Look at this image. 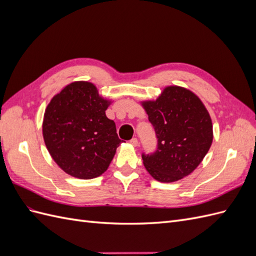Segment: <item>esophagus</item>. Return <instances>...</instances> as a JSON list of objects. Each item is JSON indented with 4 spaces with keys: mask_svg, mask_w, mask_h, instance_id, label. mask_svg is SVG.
<instances>
[{
    "mask_svg": "<svg viewBox=\"0 0 256 256\" xmlns=\"http://www.w3.org/2000/svg\"><path fill=\"white\" fill-rule=\"evenodd\" d=\"M130 144L132 145V146H138V138H131V140H130Z\"/></svg>",
    "mask_w": 256,
    "mask_h": 256,
    "instance_id": "34e87169",
    "label": "esophagus"
}]
</instances>
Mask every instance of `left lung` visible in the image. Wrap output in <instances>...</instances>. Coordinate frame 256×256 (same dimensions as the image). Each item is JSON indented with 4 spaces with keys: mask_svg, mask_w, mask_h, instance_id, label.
Returning <instances> with one entry per match:
<instances>
[{
    "mask_svg": "<svg viewBox=\"0 0 256 256\" xmlns=\"http://www.w3.org/2000/svg\"><path fill=\"white\" fill-rule=\"evenodd\" d=\"M158 138L157 150L142 154L154 180L173 182L191 174L212 143V124L205 106L187 88L168 86L154 102H142Z\"/></svg>",
    "mask_w": 256,
    "mask_h": 256,
    "instance_id": "1",
    "label": "left lung"
}]
</instances>
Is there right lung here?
I'll list each match as a JSON object with an SVG mask.
<instances>
[{"mask_svg": "<svg viewBox=\"0 0 256 256\" xmlns=\"http://www.w3.org/2000/svg\"><path fill=\"white\" fill-rule=\"evenodd\" d=\"M109 104L94 84L85 81L68 84L51 99L44 115V140L67 174L92 180L109 168L122 142L106 115Z\"/></svg>", "mask_w": 256, "mask_h": 256, "instance_id": "obj_1", "label": "right lung"}]
</instances>
